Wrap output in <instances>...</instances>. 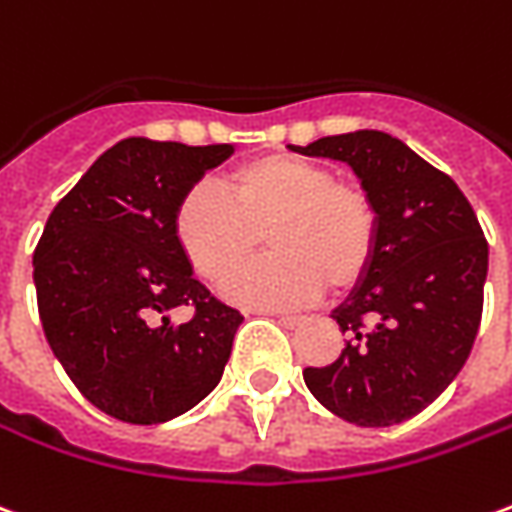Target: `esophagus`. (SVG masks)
<instances>
[{
  "instance_id": "esophagus-1",
  "label": "esophagus",
  "mask_w": 512,
  "mask_h": 512,
  "mask_svg": "<svg viewBox=\"0 0 512 512\" xmlns=\"http://www.w3.org/2000/svg\"><path fill=\"white\" fill-rule=\"evenodd\" d=\"M274 316L280 318V324H285V327H299L302 324V316H296V313H274Z\"/></svg>"
}]
</instances>
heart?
<instances>
[{"label":"heart","mask_w":512,"mask_h":512,"mask_svg":"<svg viewBox=\"0 0 512 512\" xmlns=\"http://www.w3.org/2000/svg\"><path fill=\"white\" fill-rule=\"evenodd\" d=\"M174 232L182 252L210 285H221L259 238L272 257L227 285L232 302L302 305L324 291L355 285L377 249L380 219L360 185L341 182L321 163L266 155L241 163L221 191L199 185L182 196Z\"/></svg>","instance_id":"1"}]
</instances>
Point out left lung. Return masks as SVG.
I'll return each instance as SVG.
<instances>
[{
    "mask_svg": "<svg viewBox=\"0 0 512 512\" xmlns=\"http://www.w3.org/2000/svg\"><path fill=\"white\" fill-rule=\"evenodd\" d=\"M293 149L349 163L380 219L363 280L332 313L346 349L330 366L305 368V385L357 427L407 421L449 388L480 330L488 277L480 221L449 174L388 132Z\"/></svg>",
    "mask_w": 512,
    "mask_h": 512,
    "instance_id": "left-lung-1",
    "label": "left lung"
}]
</instances>
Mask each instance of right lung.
<instances>
[{
	"instance_id": "obj_1",
	"label": "right lung",
	"mask_w": 512,
	"mask_h": 512,
	"mask_svg": "<svg viewBox=\"0 0 512 512\" xmlns=\"http://www.w3.org/2000/svg\"><path fill=\"white\" fill-rule=\"evenodd\" d=\"M230 144L124 138L49 213L32 255L46 341L77 391L127 424H163L219 385L244 316L194 277L174 216ZM195 316L174 325L171 309Z\"/></svg>"
}]
</instances>
